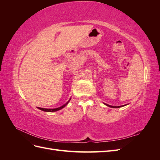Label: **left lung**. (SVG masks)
<instances>
[{"mask_svg":"<svg viewBox=\"0 0 160 160\" xmlns=\"http://www.w3.org/2000/svg\"><path fill=\"white\" fill-rule=\"evenodd\" d=\"M105 105L108 106V107L109 108H121V107H123V106L125 105H122V106H112V105H108V104H106V103H104Z\"/></svg>","mask_w":160,"mask_h":160,"instance_id":"1","label":"left lung"}]
</instances>
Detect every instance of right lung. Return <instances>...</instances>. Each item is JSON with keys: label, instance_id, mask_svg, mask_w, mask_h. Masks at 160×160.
Segmentation results:
<instances>
[{"label": "right lung", "instance_id": "add662e5", "mask_svg": "<svg viewBox=\"0 0 160 160\" xmlns=\"http://www.w3.org/2000/svg\"><path fill=\"white\" fill-rule=\"evenodd\" d=\"M71 100V99L67 101V102L65 103V104H64L63 105H62L61 107H60V108H55V109H45V108H38V109H39L40 110H41V111H46V112H54V111H59V110H60V109H62L63 108H65V106L69 103V101Z\"/></svg>", "mask_w": 160, "mask_h": 160}]
</instances>
